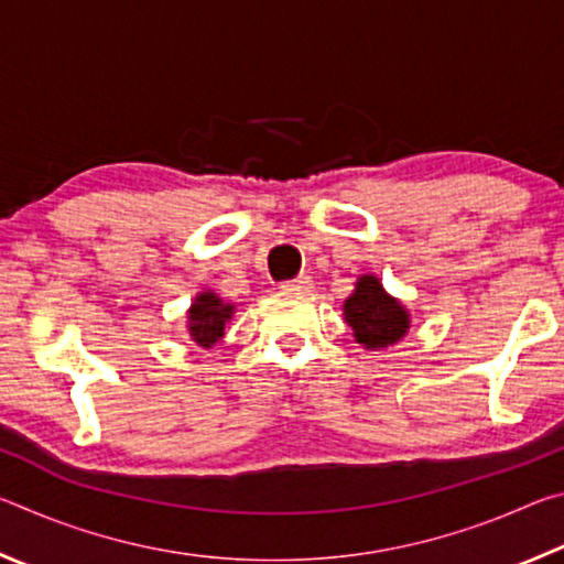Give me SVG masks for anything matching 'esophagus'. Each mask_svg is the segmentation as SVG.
<instances>
[{
    "label": "esophagus",
    "mask_w": 564,
    "mask_h": 564,
    "mask_svg": "<svg viewBox=\"0 0 564 564\" xmlns=\"http://www.w3.org/2000/svg\"><path fill=\"white\" fill-rule=\"evenodd\" d=\"M281 289L283 291H311L313 289V281H311V275H299V279L285 281Z\"/></svg>",
    "instance_id": "34e87169"
}]
</instances>
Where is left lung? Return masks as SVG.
<instances>
[{
  "instance_id": "left-lung-1",
  "label": "left lung",
  "mask_w": 564,
  "mask_h": 564,
  "mask_svg": "<svg viewBox=\"0 0 564 564\" xmlns=\"http://www.w3.org/2000/svg\"><path fill=\"white\" fill-rule=\"evenodd\" d=\"M343 316L352 328V336L368 350L393 346L410 328L405 305L388 295L383 283L370 273L358 279L356 291L343 303Z\"/></svg>"
}]
</instances>
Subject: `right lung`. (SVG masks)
I'll return each instance as SVG.
<instances>
[{
    "mask_svg": "<svg viewBox=\"0 0 564 564\" xmlns=\"http://www.w3.org/2000/svg\"><path fill=\"white\" fill-rule=\"evenodd\" d=\"M234 316V305L224 303L214 291H202L188 308V333L202 348H214L224 338L226 323Z\"/></svg>",
    "mask_w": 564,
    "mask_h": 564,
    "instance_id": "right-lung-1",
    "label": "right lung"
}]
</instances>
